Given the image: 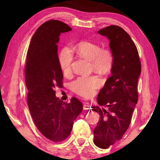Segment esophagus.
Masks as SVG:
<instances>
[{
	"instance_id": "esophagus-1",
	"label": "esophagus",
	"mask_w": 160,
	"mask_h": 160,
	"mask_svg": "<svg viewBox=\"0 0 160 160\" xmlns=\"http://www.w3.org/2000/svg\"><path fill=\"white\" fill-rule=\"evenodd\" d=\"M91 108V106L88 103H86L83 105V109H89Z\"/></svg>"
}]
</instances>
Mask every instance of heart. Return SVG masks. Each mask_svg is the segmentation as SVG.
<instances>
[{"instance_id":"b5f03b06","label":"heart","mask_w":160,"mask_h":160,"mask_svg":"<svg viewBox=\"0 0 160 160\" xmlns=\"http://www.w3.org/2000/svg\"><path fill=\"white\" fill-rule=\"evenodd\" d=\"M77 54L81 57L90 61L91 67L94 71L102 74L109 72L113 67V54L109 48H101L94 42L82 41L75 47ZM72 54L69 48L65 47L59 55L60 68L64 75L71 71ZM101 85V81L97 76L80 77L72 81L71 87L75 93L83 97H90Z\"/></svg>"}]
</instances>
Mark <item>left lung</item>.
<instances>
[{
    "instance_id": "left-lung-1",
    "label": "left lung",
    "mask_w": 160,
    "mask_h": 160,
    "mask_svg": "<svg viewBox=\"0 0 160 160\" xmlns=\"http://www.w3.org/2000/svg\"><path fill=\"white\" fill-rule=\"evenodd\" d=\"M98 33L108 38L114 57L111 76L97 98L103 108L92 107L100 115L93 131V142L99 148L107 149L122 139L129 128L138 103L137 87L142 67L137 47L122 28L111 25Z\"/></svg>"
}]
</instances>
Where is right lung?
Wrapping results in <instances>:
<instances>
[{"mask_svg":"<svg viewBox=\"0 0 160 160\" xmlns=\"http://www.w3.org/2000/svg\"><path fill=\"white\" fill-rule=\"evenodd\" d=\"M58 20L44 22L34 34L27 55L25 82L27 104L37 129L55 142L70 135L73 122L83 110L80 101L72 98L69 103L57 98L55 89L62 86L57 42L62 32L71 31Z\"/></svg>","mask_w":160,"mask_h":160,"instance_id":"add662e5","label":"right lung"}]
</instances>
